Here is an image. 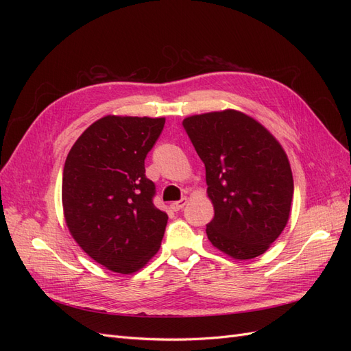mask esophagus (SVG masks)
Segmentation results:
<instances>
[{
    "mask_svg": "<svg viewBox=\"0 0 351 351\" xmlns=\"http://www.w3.org/2000/svg\"><path fill=\"white\" fill-rule=\"evenodd\" d=\"M187 204H189V197H183V199H180L177 202H173V204L169 206H171L173 210H180V209H183Z\"/></svg>",
    "mask_w": 351,
    "mask_h": 351,
    "instance_id": "34e87169",
    "label": "esophagus"
}]
</instances>
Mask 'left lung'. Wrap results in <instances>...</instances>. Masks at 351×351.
I'll list each match as a JSON object with an SVG mask.
<instances>
[{
	"label": "left lung",
	"instance_id": "8db88e82",
	"mask_svg": "<svg viewBox=\"0 0 351 351\" xmlns=\"http://www.w3.org/2000/svg\"><path fill=\"white\" fill-rule=\"evenodd\" d=\"M183 125L206 169L212 246L236 261L261 256L290 218L289 156L267 127L237 110L190 115Z\"/></svg>",
	"mask_w": 351,
	"mask_h": 351
}]
</instances>
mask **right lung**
I'll return each mask as SVG.
<instances>
[{"label":"right lung","instance_id":"right-lung-1","mask_svg":"<svg viewBox=\"0 0 351 351\" xmlns=\"http://www.w3.org/2000/svg\"><path fill=\"white\" fill-rule=\"evenodd\" d=\"M164 117L105 115L71 146L62 171V210L71 237L112 272L142 269L161 247L168 215L155 208L145 158Z\"/></svg>","mask_w":351,"mask_h":351}]
</instances>
